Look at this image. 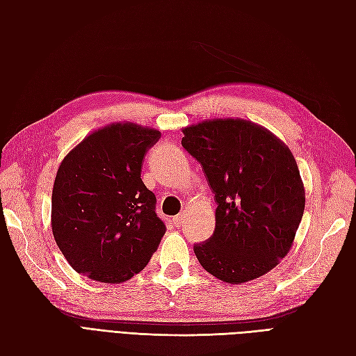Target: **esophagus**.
Here are the masks:
<instances>
[{"label":"esophagus","instance_id":"obj_1","mask_svg":"<svg viewBox=\"0 0 356 356\" xmlns=\"http://www.w3.org/2000/svg\"><path fill=\"white\" fill-rule=\"evenodd\" d=\"M184 220H186V213L182 212V213L177 215V217H174V220H172V222H174L175 227H181V224L184 222Z\"/></svg>","mask_w":356,"mask_h":356}]
</instances>
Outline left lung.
Wrapping results in <instances>:
<instances>
[{
  "instance_id": "8db88e82",
  "label": "left lung",
  "mask_w": 356,
  "mask_h": 356,
  "mask_svg": "<svg viewBox=\"0 0 356 356\" xmlns=\"http://www.w3.org/2000/svg\"><path fill=\"white\" fill-rule=\"evenodd\" d=\"M182 147L215 193V232L195 245L204 270L227 284L270 272L289 252L305 212V186L291 149L266 127L213 118L182 129Z\"/></svg>"
}]
</instances>
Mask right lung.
<instances>
[{"label":"right lung","mask_w":356,"mask_h":356,"mask_svg":"<svg viewBox=\"0 0 356 356\" xmlns=\"http://www.w3.org/2000/svg\"><path fill=\"white\" fill-rule=\"evenodd\" d=\"M159 138L152 127L113 123L63 157L51 193V232L77 273L120 284L157 251L166 227L141 166Z\"/></svg>","instance_id":"add662e5"}]
</instances>
